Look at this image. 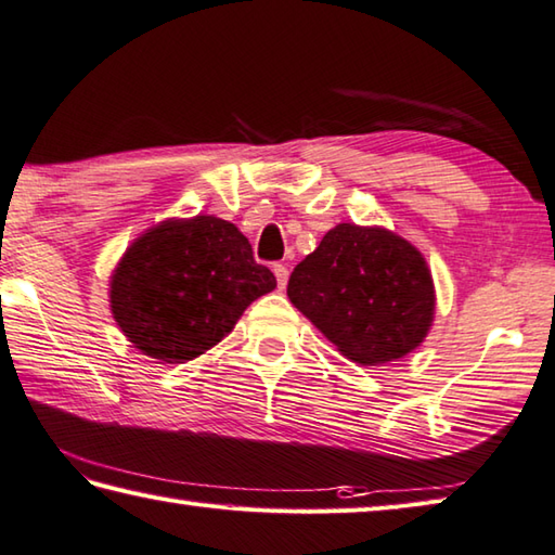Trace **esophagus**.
<instances>
[{
	"label": "esophagus",
	"mask_w": 555,
	"mask_h": 555,
	"mask_svg": "<svg viewBox=\"0 0 555 555\" xmlns=\"http://www.w3.org/2000/svg\"><path fill=\"white\" fill-rule=\"evenodd\" d=\"M271 269H274V276H276V284H279V288L284 291V288H286V284H288V267H286V264H274Z\"/></svg>",
	"instance_id": "esophagus-1"
}]
</instances>
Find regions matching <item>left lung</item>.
<instances>
[{"label": "left lung", "mask_w": 555, "mask_h": 555, "mask_svg": "<svg viewBox=\"0 0 555 555\" xmlns=\"http://www.w3.org/2000/svg\"><path fill=\"white\" fill-rule=\"evenodd\" d=\"M288 298L358 365L404 358L436 318L426 257L383 225H334L293 269Z\"/></svg>", "instance_id": "left-lung-1"}]
</instances>
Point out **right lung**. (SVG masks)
<instances>
[{"mask_svg":"<svg viewBox=\"0 0 555 555\" xmlns=\"http://www.w3.org/2000/svg\"><path fill=\"white\" fill-rule=\"evenodd\" d=\"M274 288L237 225L192 216L151 225L125 249L111 276V310L139 353L184 363L231 334L249 302Z\"/></svg>","mask_w":555,"mask_h":555,"instance_id":"add662e5","label":"right lung"}]
</instances>
